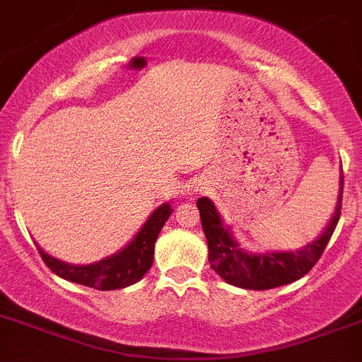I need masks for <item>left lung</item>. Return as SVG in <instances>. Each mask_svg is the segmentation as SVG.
<instances>
[{
    "instance_id": "8db88e82",
    "label": "left lung",
    "mask_w": 362,
    "mask_h": 362,
    "mask_svg": "<svg viewBox=\"0 0 362 362\" xmlns=\"http://www.w3.org/2000/svg\"><path fill=\"white\" fill-rule=\"evenodd\" d=\"M339 185L341 188H339L338 208L330 223L318 240L297 252H274L259 254V256L243 252L238 243L233 240L230 230L223 226L213 202L206 197L197 199L202 230L208 240V259L211 268L226 282L245 290H272L304 277L318 263L334 229L338 226L343 201V170Z\"/></svg>"
}]
</instances>
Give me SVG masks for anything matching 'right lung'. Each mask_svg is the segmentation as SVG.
Listing matches in <instances>:
<instances>
[{"mask_svg":"<svg viewBox=\"0 0 362 362\" xmlns=\"http://www.w3.org/2000/svg\"><path fill=\"white\" fill-rule=\"evenodd\" d=\"M170 213V204H163L154 209L146 226L140 229L139 235L126 249L117 252L115 256L106 257V259L98 261L94 264H87V267L67 264L64 261L47 256L40 247H37V249H39L40 257L49 267V270L60 277L67 279V281L101 291L120 290V288L132 286V284L139 282L147 274L154 259V243H156L161 227L165 226Z\"/></svg>","mask_w":362,"mask_h":362,"instance_id":"obj_1","label":"right lung"}]
</instances>
